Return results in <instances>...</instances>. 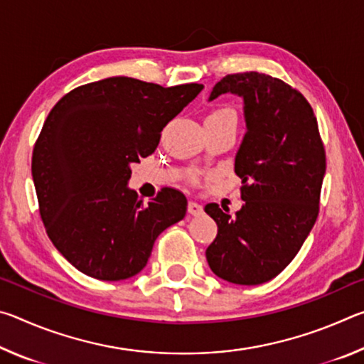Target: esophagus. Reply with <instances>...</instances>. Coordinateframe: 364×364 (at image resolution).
I'll list each match as a JSON object with an SVG mask.
<instances>
[{
	"label": "esophagus",
	"mask_w": 364,
	"mask_h": 364,
	"mask_svg": "<svg viewBox=\"0 0 364 364\" xmlns=\"http://www.w3.org/2000/svg\"><path fill=\"white\" fill-rule=\"evenodd\" d=\"M188 212L191 215H194V217H197V215H200L202 212H204V207H202L200 204H197V202H194V200H191L188 204Z\"/></svg>",
	"instance_id": "1"
}]
</instances>
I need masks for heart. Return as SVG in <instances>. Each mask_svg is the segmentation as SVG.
<instances>
[{
    "instance_id": "heart-1",
    "label": "heart",
    "mask_w": 364,
    "mask_h": 364,
    "mask_svg": "<svg viewBox=\"0 0 364 364\" xmlns=\"http://www.w3.org/2000/svg\"><path fill=\"white\" fill-rule=\"evenodd\" d=\"M228 114H234L231 109H228V107H225V109H218V110H215V112H212L210 115L208 117H220V115H228Z\"/></svg>"
}]
</instances>
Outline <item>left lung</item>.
<instances>
[{"label":"left lung","instance_id":"8db88e82","mask_svg":"<svg viewBox=\"0 0 364 364\" xmlns=\"http://www.w3.org/2000/svg\"><path fill=\"white\" fill-rule=\"evenodd\" d=\"M226 93L244 101L245 134L234 159L244 204L236 215L205 205L218 225L205 257L218 278L257 286L294 260L315 225L326 154L311 106L282 80L258 72L226 75L208 101Z\"/></svg>","mask_w":364,"mask_h":364}]
</instances>
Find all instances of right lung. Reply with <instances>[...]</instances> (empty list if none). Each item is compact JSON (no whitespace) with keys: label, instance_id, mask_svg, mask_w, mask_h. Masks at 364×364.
Listing matches in <instances>:
<instances>
[{"label":"right lung","instance_id":"1","mask_svg":"<svg viewBox=\"0 0 364 364\" xmlns=\"http://www.w3.org/2000/svg\"><path fill=\"white\" fill-rule=\"evenodd\" d=\"M202 88L110 77L72 90L49 112L32 157L40 215L54 247L83 274H138L159 234L184 218L180 191L165 188L144 205L128 181Z\"/></svg>","mask_w":364,"mask_h":364}]
</instances>
